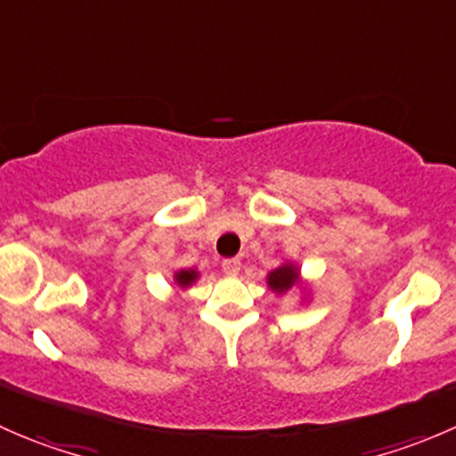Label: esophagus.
<instances>
[{
	"label": "esophagus",
	"mask_w": 456,
	"mask_h": 456,
	"mask_svg": "<svg viewBox=\"0 0 456 456\" xmlns=\"http://www.w3.org/2000/svg\"><path fill=\"white\" fill-rule=\"evenodd\" d=\"M240 266H242V262L238 260V257H227V260H223V271L229 275L240 273Z\"/></svg>",
	"instance_id": "obj_1"
}]
</instances>
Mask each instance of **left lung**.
Masks as SVG:
<instances>
[{"mask_svg":"<svg viewBox=\"0 0 456 456\" xmlns=\"http://www.w3.org/2000/svg\"><path fill=\"white\" fill-rule=\"evenodd\" d=\"M297 282H300V269H297L296 265H291V262H284L282 266H278V269H273L269 275H266V284H269V289L271 291L280 293V296L287 293L289 289Z\"/></svg>","mask_w":456,"mask_h":456,"instance_id":"left-lung-1","label":"left lung"}]
</instances>
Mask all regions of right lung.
<instances>
[{
  "label": "right lung",
  "instance_id": "1",
  "mask_svg": "<svg viewBox=\"0 0 456 456\" xmlns=\"http://www.w3.org/2000/svg\"><path fill=\"white\" fill-rule=\"evenodd\" d=\"M174 280H176L178 287L187 289V287H191V284H194L196 280H199V271L181 269V271H176V273H174Z\"/></svg>",
  "mask_w": 456,
  "mask_h": 456
}]
</instances>
